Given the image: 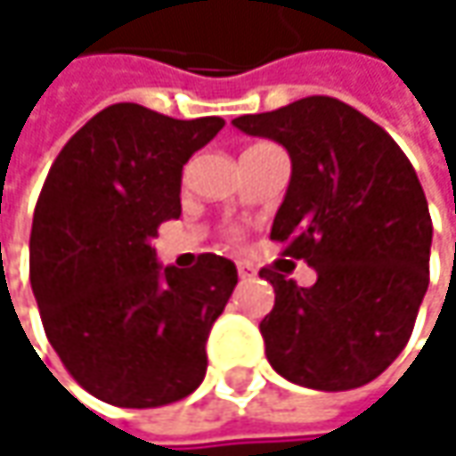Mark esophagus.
<instances>
[{
	"label": "esophagus",
	"mask_w": 456,
	"mask_h": 456,
	"mask_svg": "<svg viewBox=\"0 0 456 456\" xmlns=\"http://www.w3.org/2000/svg\"><path fill=\"white\" fill-rule=\"evenodd\" d=\"M237 274H240L242 280H250L256 272H253V266H250V264H245V261H237Z\"/></svg>",
	"instance_id": "34e87169"
}]
</instances>
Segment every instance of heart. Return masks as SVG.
Segmentation results:
<instances>
[{"instance_id": "b5f03b06", "label": "heart", "mask_w": 456, "mask_h": 456, "mask_svg": "<svg viewBox=\"0 0 456 456\" xmlns=\"http://www.w3.org/2000/svg\"><path fill=\"white\" fill-rule=\"evenodd\" d=\"M256 147H261V144H256Z\"/></svg>"}]
</instances>
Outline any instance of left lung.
<instances>
[{
	"mask_svg": "<svg viewBox=\"0 0 456 456\" xmlns=\"http://www.w3.org/2000/svg\"><path fill=\"white\" fill-rule=\"evenodd\" d=\"M280 142L293 163L272 240L317 272L312 288L261 269L274 309L261 319L269 364L314 391L375 380L404 351L428 290L433 224L410 158L335 97H304L232 121Z\"/></svg>",
	"mask_w": 456,
	"mask_h": 456,
	"instance_id": "obj_1",
	"label": "left lung"
}]
</instances>
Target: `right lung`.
Here are the masks:
<instances>
[{"instance_id": "add662e5", "label": "right lung", "mask_w": 456, "mask_h": 456, "mask_svg": "<svg viewBox=\"0 0 456 456\" xmlns=\"http://www.w3.org/2000/svg\"><path fill=\"white\" fill-rule=\"evenodd\" d=\"M219 116L179 121L118 102L54 158L31 227V288L65 370L126 410L190 396L206 340L237 285L234 264L203 253L160 266L152 237L182 214V168L222 132Z\"/></svg>"}]
</instances>
